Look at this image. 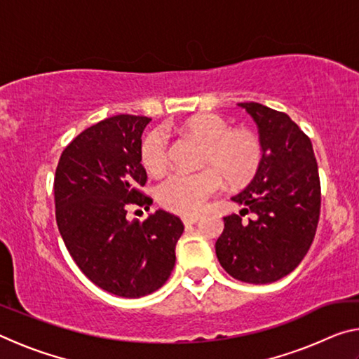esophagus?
<instances>
[{
	"mask_svg": "<svg viewBox=\"0 0 359 359\" xmlns=\"http://www.w3.org/2000/svg\"><path fill=\"white\" fill-rule=\"evenodd\" d=\"M198 220H199L198 215H184V217H182V222H184V224H187V226H188V224H194Z\"/></svg>",
	"mask_w": 359,
	"mask_h": 359,
	"instance_id": "esophagus-1",
	"label": "esophagus"
}]
</instances>
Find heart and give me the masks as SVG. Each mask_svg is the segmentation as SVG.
I'll return each instance as SVG.
<instances>
[{"mask_svg": "<svg viewBox=\"0 0 359 359\" xmlns=\"http://www.w3.org/2000/svg\"><path fill=\"white\" fill-rule=\"evenodd\" d=\"M184 130L205 144L203 166L196 172H172L156 187V199L163 208L182 215L198 214L209 198L229 185H244L255 177L263 163V144L253 131L231 128L218 114H199L188 118ZM141 160L150 174L160 175L169 165V142L163 130L150 131L144 139Z\"/></svg>", "mask_w": 359, "mask_h": 359, "instance_id": "heart-1", "label": "heart"}]
</instances>
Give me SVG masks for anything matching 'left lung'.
<instances>
[{
    "label": "left lung",
    "instance_id": "8db88e82",
    "mask_svg": "<svg viewBox=\"0 0 359 359\" xmlns=\"http://www.w3.org/2000/svg\"><path fill=\"white\" fill-rule=\"evenodd\" d=\"M258 125L263 163L250 184L231 199L245 205L223 218L217 258L231 277L263 285L288 276L311 248L321 205L312 142L287 114L259 102H239Z\"/></svg>",
    "mask_w": 359,
    "mask_h": 359
}]
</instances>
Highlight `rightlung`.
Returning a JSON list of instances; mask_svg holds the SVG:
<instances>
[{"instance_id":"1","label":"right lung","mask_w":359,"mask_h":359,"mask_svg":"<svg viewBox=\"0 0 359 359\" xmlns=\"http://www.w3.org/2000/svg\"><path fill=\"white\" fill-rule=\"evenodd\" d=\"M151 118L120 114L74 137L60 156L53 193L58 231L72 259L95 285L121 297L161 288L175 264L184 223L165 210L128 222L151 198L141 165L142 133Z\"/></svg>"}]
</instances>
